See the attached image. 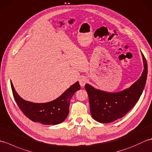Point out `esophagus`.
Here are the masks:
<instances>
[{
  "label": "esophagus",
  "instance_id": "esophagus-1",
  "mask_svg": "<svg viewBox=\"0 0 152 152\" xmlns=\"http://www.w3.org/2000/svg\"><path fill=\"white\" fill-rule=\"evenodd\" d=\"M88 80L86 78H85V77H82V78L79 80L80 84L81 86V87H84L86 83H88Z\"/></svg>",
  "mask_w": 152,
  "mask_h": 152
}]
</instances>
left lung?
I'll list each match as a JSON object with an SVG mask.
<instances>
[{"mask_svg": "<svg viewBox=\"0 0 152 152\" xmlns=\"http://www.w3.org/2000/svg\"><path fill=\"white\" fill-rule=\"evenodd\" d=\"M144 70L137 82L129 88L119 92H108L95 89L86 83L85 88L89 96L90 112L93 118L103 124L111 123L127 114L138 101L146 85L148 64L142 53Z\"/></svg>", "mask_w": 152, "mask_h": 152, "instance_id": "obj_1", "label": "left lung"}]
</instances>
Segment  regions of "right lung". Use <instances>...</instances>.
Listing matches in <instances>:
<instances>
[{"instance_id":"obj_1","label":"right lung","mask_w":152,"mask_h":152,"mask_svg":"<svg viewBox=\"0 0 152 152\" xmlns=\"http://www.w3.org/2000/svg\"><path fill=\"white\" fill-rule=\"evenodd\" d=\"M11 88L19 108L28 118L43 125H57L66 118L70 99L76 91L80 89V86L79 82H76L59 97L44 103H35L23 99L16 92L12 82Z\"/></svg>"}]
</instances>
